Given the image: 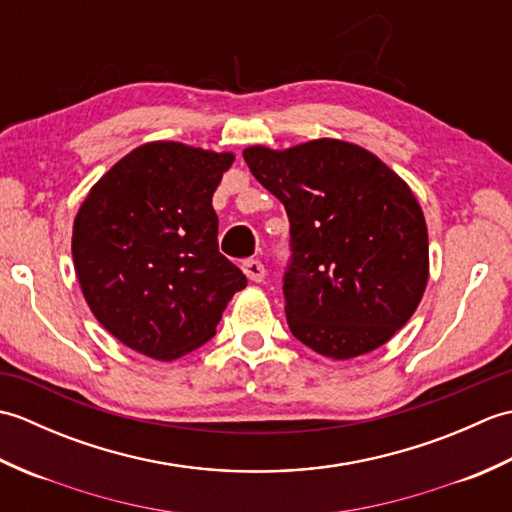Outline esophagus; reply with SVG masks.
<instances>
[{
  "label": "esophagus",
  "mask_w": 512,
  "mask_h": 512,
  "mask_svg": "<svg viewBox=\"0 0 512 512\" xmlns=\"http://www.w3.org/2000/svg\"><path fill=\"white\" fill-rule=\"evenodd\" d=\"M242 270L250 281H257V284L259 281H264V277H266V268L262 262H259V259H246V262L242 264Z\"/></svg>",
  "instance_id": "esophagus-1"
}]
</instances>
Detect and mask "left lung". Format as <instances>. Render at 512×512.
I'll use <instances>...</instances> for the list:
<instances>
[{
  "label": "left lung",
  "instance_id": "8db88e82",
  "mask_svg": "<svg viewBox=\"0 0 512 512\" xmlns=\"http://www.w3.org/2000/svg\"><path fill=\"white\" fill-rule=\"evenodd\" d=\"M259 184L286 206V319L334 361L385 345L416 312L429 279L427 224L416 195L383 160L334 138L244 149Z\"/></svg>",
  "mask_w": 512,
  "mask_h": 512
}]
</instances>
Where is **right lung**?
Returning <instances> with one entry per match:
<instances>
[{
  "label": "right lung",
  "instance_id": "add662e5",
  "mask_svg": "<svg viewBox=\"0 0 512 512\" xmlns=\"http://www.w3.org/2000/svg\"><path fill=\"white\" fill-rule=\"evenodd\" d=\"M233 160L171 140L140 145L76 213L72 257L85 301L107 332L156 361L209 341L246 288L217 248L211 204Z\"/></svg>",
  "mask_w": 512,
  "mask_h": 512
}]
</instances>
